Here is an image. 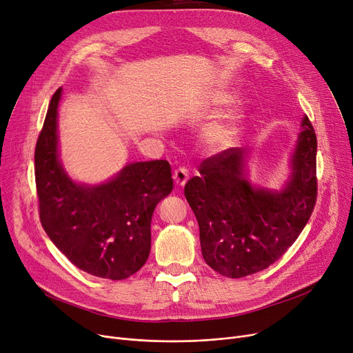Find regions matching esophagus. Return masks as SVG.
<instances>
[{"label": "esophagus", "instance_id": "34e87169", "mask_svg": "<svg viewBox=\"0 0 353 353\" xmlns=\"http://www.w3.org/2000/svg\"><path fill=\"white\" fill-rule=\"evenodd\" d=\"M173 180L177 186H184L189 180V170L186 167H179V169H176L173 173Z\"/></svg>", "mask_w": 353, "mask_h": 353}]
</instances>
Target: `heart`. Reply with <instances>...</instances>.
<instances>
[{
  "label": "heart",
  "mask_w": 353,
  "mask_h": 353,
  "mask_svg": "<svg viewBox=\"0 0 353 353\" xmlns=\"http://www.w3.org/2000/svg\"><path fill=\"white\" fill-rule=\"evenodd\" d=\"M232 101V94L230 91L228 90H220L217 94L213 99V104L214 105H225L228 103ZM237 116H232L230 120H225V121H216L213 124H210L209 127H206L205 130V140L213 145V147H223L226 145L233 133H234V121H236Z\"/></svg>",
  "instance_id": "b5f03b06"
}]
</instances>
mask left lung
I'll return each instance as SVG.
<instances>
[{"label":"left lung","mask_w":353,"mask_h":353,"mask_svg":"<svg viewBox=\"0 0 353 353\" xmlns=\"http://www.w3.org/2000/svg\"><path fill=\"white\" fill-rule=\"evenodd\" d=\"M316 134L302 120L283 190L257 189L246 180L245 154L232 147L199 167L200 176L184 186L197 219L205 262L232 279L261 272L293 245L314 209L318 196Z\"/></svg>","instance_id":"left-lung-1"}]
</instances>
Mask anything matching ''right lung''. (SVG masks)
<instances>
[{
  "label": "right lung",
  "mask_w": 353,
  "mask_h": 353,
  "mask_svg": "<svg viewBox=\"0 0 353 353\" xmlns=\"http://www.w3.org/2000/svg\"><path fill=\"white\" fill-rule=\"evenodd\" d=\"M54 92L35 145V186L41 225L59 250L79 269L103 279L121 281L145 263L152 248V216L173 190L169 161L127 164L107 183L72 181L59 159Z\"/></svg>",
  "instance_id": "1"
}]
</instances>
